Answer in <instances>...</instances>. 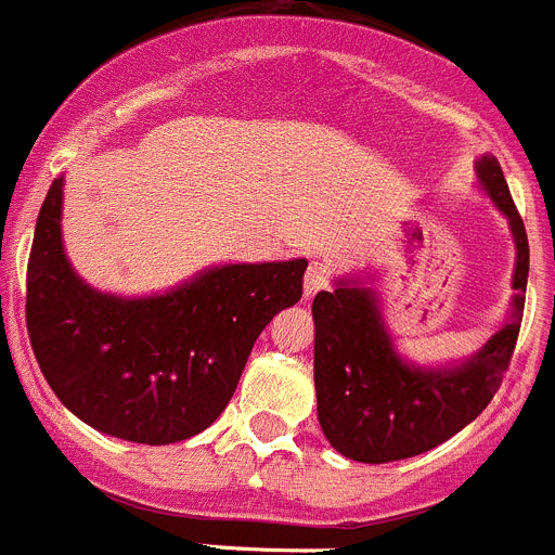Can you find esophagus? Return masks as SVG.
Segmentation results:
<instances>
[{"label":"esophagus","instance_id":"esophagus-1","mask_svg":"<svg viewBox=\"0 0 555 555\" xmlns=\"http://www.w3.org/2000/svg\"><path fill=\"white\" fill-rule=\"evenodd\" d=\"M330 283V267L322 261H311L308 272H305V297H313Z\"/></svg>","mask_w":555,"mask_h":555}]
</instances>
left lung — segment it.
I'll return each mask as SVG.
<instances>
[{
	"instance_id": "left-lung-1",
	"label": "left lung",
	"mask_w": 555,
	"mask_h": 555,
	"mask_svg": "<svg viewBox=\"0 0 555 555\" xmlns=\"http://www.w3.org/2000/svg\"><path fill=\"white\" fill-rule=\"evenodd\" d=\"M476 176L515 236L512 317L485 347L460 363L413 365L385 327L383 308L365 283L340 278L313 299V383L324 437L349 460L383 465L424 454L465 429L501 388L522 322L528 236L495 156L476 162Z\"/></svg>"
}]
</instances>
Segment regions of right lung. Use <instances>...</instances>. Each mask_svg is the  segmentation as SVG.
<instances>
[{
    "label": "right lung",
    "instance_id": "obj_1",
    "mask_svg": "<svg viewBox=\"0 0 555 555\" xmlns=\"http://www.w3.org/2000/svg\"><path fill=\"white\" fill-rule=\"evenodd\" d=\"M60 217L63 176L40 206L27 267L29 344L57 399L131 443H178L215 424L261 330L302 297L308 261L225 263L126 299L70 269Z\"/></svg>",
    "mask_w": 555,
    "mask_h": 555
}]
</instances>
